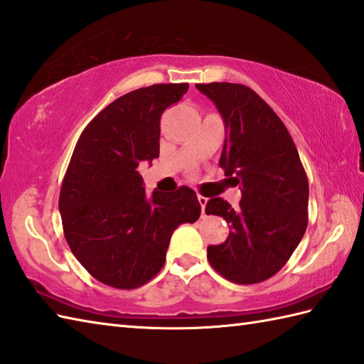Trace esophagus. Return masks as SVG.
Wrapping results in <instances>:
<instances>
[{
  "instance_id": "esophagus-1",
  "label": "esophagus",
  "mask_w": 364,
  "mask_h": 364,
  "mask_svg": "<svg viewBox=\"0 0 364 364\" xmlns=\"http://www.w3.org/2000/svg\"><path fill=\"white\" fill-rule=\"evenodd\" d=\"M197 198H198V202H200V206H202V215H205V208H206V203H208V198L205 196H202V194H198Z\"/></svg>"
}]
</instances>
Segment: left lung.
I'll list each match as a JSON object with an SVG mask.
<instances>
[{
    "label": "left lung",
    "mask_w": 364,
    "mask_h": 364,
    "mask_svg": "<svg viewBox=\"0 0 364 364\" xmlns=\"http://www.w3.org/2000/svg\"><path fill=\"white\" fill-rule=\"evenodd\" d=\"M196 87L225 122L219 166L242 192L236 210L220 197L206 203V214L231 225L225 242L208 247V261L230 282L261 283L288 262L305 235L310 192L305 168L289 131L257 92L233 82Z\"/></svg>",
    "instance_id": "left-lung-1"
}]
</instances>
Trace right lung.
<instances>
[{"label": "right lung", "instance_id": "right-lung-1", "mask_svg": "<svg viewBox=\"0 0 364 364\" xmlns=\"http://www.w3.org/2000/svg\"><path fill=\"white\" fill-rule=\"evenodd\" d=\"M188 89V82L153 84L122 95L76 142L59 194L64 236L82 267L111 288L150 282L176 227L202 213L188 186L146 197L137 170L159 156L161 115Z\"/></svg>", "mask_w": 364, "mask_h": 364}]
</instances>
